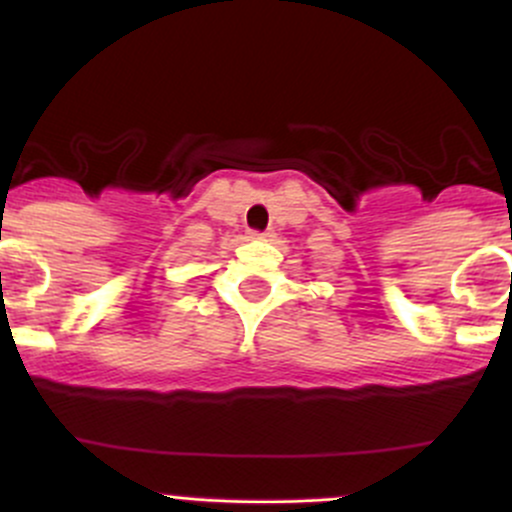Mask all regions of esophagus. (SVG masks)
Instances as JSON below:
<instances>
[{"mask_svg":"<svg viewBox=\"0 0 512 512\" xmlns=\"http://www.w3.org/2000/svg\"><path fill=\"white\" fill-rule=\"evenodd\" d=\"M250 238H270V233H260V230H250Z\"/></svg>","mask_w":512,"mask_h":512,"instance_id":"1","label":"esophagus"}]
</instances>
